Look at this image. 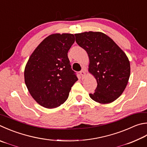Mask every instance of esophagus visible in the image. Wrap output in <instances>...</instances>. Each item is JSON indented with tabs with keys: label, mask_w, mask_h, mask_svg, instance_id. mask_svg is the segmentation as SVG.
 I'll list each match as a JSON object with an SVG mask.
<instances>
[{
	"label": "esophagus",
	"mask_w": 147,
	"mask_h": 147,
	"mask_svg": "<svg viewBox=\"0 0 147 147\" xmlns=\"http://www.w3.org/2000/svg\"><path fill=\"white\" fill-rule=\"evenodd\" d=\"M80 75L82 76V78H84V77H85V72L84 70H82L80 72Z\"/></svg>",
	"instance_id": "1"
}]
</instances>
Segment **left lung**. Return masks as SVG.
I'll return each instance as SVG.
<instances>
[{"label":"left lung","instance_id":"1","mask_svg":"<svg viewBox=\"0 0 147 147\" xmlns=\"http://www.w3.org/2000/svg\"><path fill=\"white\" fill-rule=\"evenodd\" d=\"M74 35L76 43L87 53L89 71L97 82L95 92L89 96L101 104L113 102L121 95L129 82V58L110 37L101 32H84Z\"/></svg>","mask_w":147,"mask_h":147}]
</instances>
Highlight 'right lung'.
<instances>
[{
    "label": "right lung",
    "instance_id": "obj_1",
    "mask_svg": "<svg viewBox=\"0 0 147 147\" xmlns=\"http://www.w3.org/2000/svg\"><path fill=\"white\" fill-rule=\"evenodd\" d=\"M74 41L73 34H51L28 61L24 70L26 87L33 99L45 108H56L64 103L78 80L67 57Z\"/></svg>",
    "mask_w": 147,
    "mask_h": 147
}]
</instances>
